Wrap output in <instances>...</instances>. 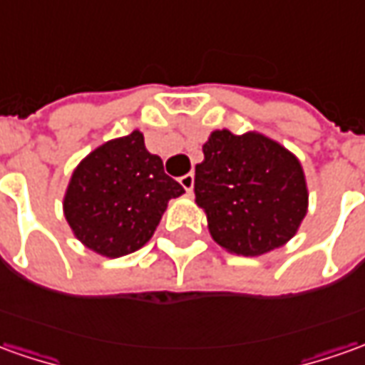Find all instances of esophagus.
<instances>
[{"label":"esophagus","mask_w":365,"mask_h":365,"mask_svg":"<svg viewBox=\"0 0 365 365\" xmlns=\"http://www.w3.org/2000/svg\"><path fill=\"white\" fill-rule=\"evenodd\" d=\"M193 182H195L193 173H185V175H182V178H180V183H182L183 190H185L187 193L193 192Z\"/></svg>","instance_id":"esophagus-1"}]
</instances>
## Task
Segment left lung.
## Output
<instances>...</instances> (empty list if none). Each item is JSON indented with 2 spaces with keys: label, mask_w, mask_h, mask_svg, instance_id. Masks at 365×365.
I'll use <instances>...</instances> for the list:
<instances>
[{
  "label": "left lung",
  "mask_w": 365,
  "mask_h": 365,
  "mask_svg": "<svg viewBox=\"0 0 365 365\" xmlns=\"http://www.w3.org/2000/svg\"><path fill=\"white\" fill-rule=\"evenodd\" d=\"M195 202L227 252L262 255L296 234L307 210L304 170L286 148L259 133L214 131L195 165Z\"/></svg>",
  "instance_id": "1"
}]
</instances>
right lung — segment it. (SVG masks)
<instances>
[{
	"label": "right lung",
	"mask_w": 365,
	"mask_h": 365,
	"mask_svg": "<svg viewBox=\"0 0 365 365\" xmlns=\"http://www.w3.org/2000/svg\"><path fill=\"white\" fill-rule=\"evenodd\" d=\"M182 193V185L163 172L162 158L145 150L140 131H131L79 163L63 214L81 244L106 257H121L150 242L168 202Z\"/></svg>",
	"instance_id": "add662e5"
}]
</instances>
